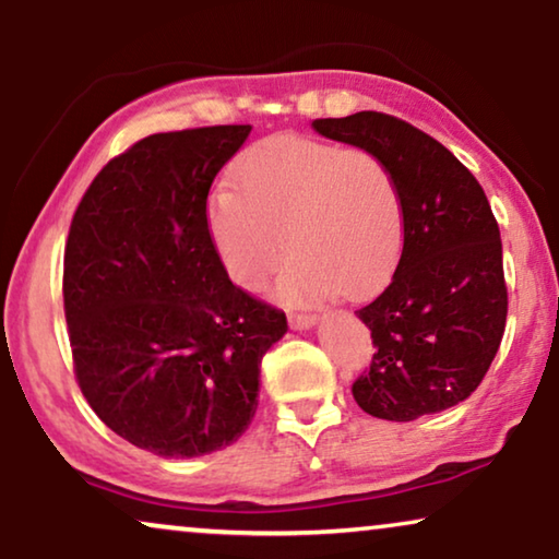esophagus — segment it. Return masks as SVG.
Instances as JSON below:
<instances>
[{"mask_svg": "<svg viewBox=\"0 0 559 559\" xmlns=\"http://www.w3.org/2000/svg\"><path fill=\"white\" fill-rule=\"evenodd\" d=\"M318 323L316 316H310V312H295V316H289V325L295 328V331H308Z\"/></svg>", "mask_w": 559, "mask_h": 559, "instance_id": "esophagus-1", "label": "esophagus"}]
</instances>
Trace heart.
<instances>
[{"instance_id":"heart-1","label":"heart","mask_w":559,"mask_h":559,"mask_svg":"<svg viewBox=\"0 0 559 559\" xmlns=\"http://www.w3.org/2000/svg\"><path fill=\"white\" fill-rule=\"evenodd\" d=\"M235 188L211 195L209 234L231 282L262 289L277 282L285 302L341 289L364 297L392 277L404 243L402 195L389 165L369 150L280 134L243 152Z\"/></svg>"}]
</instances>
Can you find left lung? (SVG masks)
I'll list each match as a JSON object with an SVG mask.
<instances>
[{
    "instance_id": "obj_1",
    "label": "left lung",
    "mask_w": 559,
    "mask_h": 559,
    "mask_svg": "<svg viewBox=\"0 0 559 559\" xmlns=\"http://www.w3.org/2000/svg\"><path fill=\"white\" fill-rule=\"evenodd\" d=\"M312 129L384 159L404 209L392 282L356 310L377 350L354 400L392 423L455 407L484 381L507 328L501 234L484 188L448 147L389 114L316 119Z\"/></svg>"
}]
</instances>
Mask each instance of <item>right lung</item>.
<instances>
[{
  "label": "right lung",
  "instance_id": "right-lung-1",
  "mask_svg": "<svg viewBox=\"0 0 559 559\" xmlns=\"http://www.w3.org/2000/svg\"><path fill=\"white\" fill-rule=\"evenodd\" d=\"M249 124L150 134L109 159L73 213L63 308L73 371L106 427L163 457L231 445L285 312L236 287L205 203Z\"/></svg>",
  "mask_w": 559,
  "mask_h": 559
}]
</instances>
